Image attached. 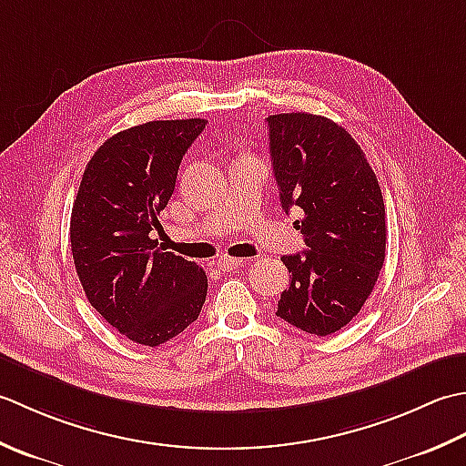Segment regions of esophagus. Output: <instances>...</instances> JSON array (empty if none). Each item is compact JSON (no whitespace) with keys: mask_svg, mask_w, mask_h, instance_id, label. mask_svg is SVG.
Wrapping results in <instances>:
<instances>
[{"mask_svg":"<svg viewBox=\"0 0 466 466\" xmlns=\"http://www.w3.org/2000/svg\"><path fill=\"white\" fill-rule=\"evenodd\" d=\"M243 259H237V258H229V255H221L219 259H217V268H221L223 271H231L235 269L237 265H241Z\"/></svg>","mask_w":466,"mask_h":466,"instance_id":"1","label":"esophagus"}]
</instances>
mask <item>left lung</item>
<instances>
[{"instance_id":"left-lung-1","label":"left lung","mask_w":466,"mask_h":466,"mask_svg":"<svg viewBox=\"0 0 466 466\" xmlns=\"http://www.w3.org/2000/svg\"><path fill=\"white\" fill-rule=\"evenodd\" d=\"M281 207L299 208L306 251L283 255L289 288L275 316L313 336L352 321L372 293L386 251L378 178L346 128L308 112L268 120Z\"/></svg>"}]
</instances>
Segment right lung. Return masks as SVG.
<instances>
[{"label": "right lung", "instance_id": "right-lung-1", "mask_svg": "<svg viewBox=\"0 0 466 466\" xmlns=\"http://www.w3.org/2000/svg\"><path fill=\"white\" fill-rule=\"evenodd\" d=\"M205 125L153 120L116 132L90 158L72 207V258L84 293L112 328L142 346L178 336L207 298L205 271L153 239L180 160Z\"/></svg>", "mask_w": 466, "mask_h": 466}]
</instances>
